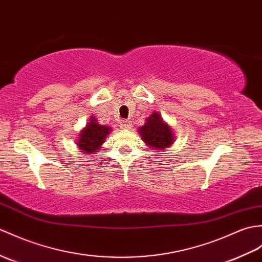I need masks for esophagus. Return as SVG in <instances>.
Here are the masks:
<instances>
[{
	"label": "esophagus",
	"instance_id": "obj_1",
	"mask_svg": "<svg viewBox=\"0 0 262 262\" xmlns=\"http://www.w3.org/2000/svg\"><path fill=\"white\" fill-rule=\"evenodd\" d=\"M120 128H123V129H130V128H132V123H130L129 120H121Z\"/></svg>",
	"mask_w": 262,
	"mask_h": 262
}]
</instances>
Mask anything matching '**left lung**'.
<instances>
[{"instance_id":"8db88e82","label":"left lung","mask_w":262,"mask_h":262,"mask_svg":"<svg viewBox=\"0 0 262 262\" xmlns=\"http://www.w3.org/2000/svg\"><path fill=\"white\" fill-rule=\"evenodd\" d=\"M143 141L150 146V148L165 149L173 144V133L164 123L159 114L153 113L146 120V124L138 129Z\"/></svg>"}]
</instances>
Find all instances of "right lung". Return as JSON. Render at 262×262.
<instances>
[{
    "instance_id": "1",
    "label": "right lung",
    "mask_w": 262,
    "mask_h": 262,
    "mask_svg": "<svg viewBox=\"0 0 262 262\" xmlns=\"http://www.w3.org/2000/svg\"><path fill=\"white\" fill-rule=\"evenodd\" d=\"M111 132L107 126L99 125L95 117L90 118V123L81 130L78 139V146L86 153H95L105 142L106 136Z\"/></svg>"
}]
</instances>
